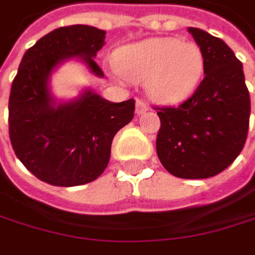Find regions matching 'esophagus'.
<instances>
[{"label": "esophagus", "mask_w": 255, "mask_h": 255, "mask_svg": "<svg viewBox=\"0 0 255 255\" xmlns=\"http://www.w3.org/2000/svg\"><path fill=\"white\" fill-rule=\"evenodd\" d=\"M148 112V106H146V103L145 101H142V100H137L136 101V115H143V113H146Z\"/></svg>", "instance_id": "esophagus-1"}]
</instances>
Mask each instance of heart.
I'll return each mask as SVG.
<instances>
[{
	"label": "heart",
	"mask_w": 255,
	"mask_h": 255,
	"mask_svg": "<svg viewBox=\"0 0 255 255\" xmlns=\"http://www.w3.org/2000/svg\"><path fill=\"white\" fill-rule=\"evenodd\" d=\"M113 65L119 78L143 81L146 95L157 104L175 106L195 94L206 60L201 46L192 40L152 37L119 48Z\"/></svg>",
	"instance_id": "1"
}]
</instances>
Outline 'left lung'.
I'll use <instances>...</instances> for the list:
<instances>
[{"mask_svg":"<svg viewBox=\"0 0 255 255\" xmlns=\"http://www.w3.org/2000/svg\"><path fill=\"white\" fill-rule=\"evenodd\" d=\"M204 52V80L178 107L157 109V155L180 178H209L227 169L245 145L251 100L244 66L219 37L187 28Z\"/></svg>","mask_w":255,"mask_h":255,"instance_id":"obj_1","label":"left lung"}]
</instances>
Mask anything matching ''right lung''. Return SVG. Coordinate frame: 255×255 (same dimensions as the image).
Wrapping results in <instances>:
<instances>
[{
	"label": "right lung",
	"instance_id": "obj_1",
	"mask_svg": "<svg viewBox=\"0 0 255 255\" xmlns=\"http://www.w3.org/2000/svg\"><path fill=\"white\" fill-rule=\"evenodd\" d=\"M106 31L69 25L40 37L21 60L8 98V133L16 157L39 180L72 187L97 180L109 165L115 134L134 116V100L110 103L94 89L69 101L51 94L52 72L68 60L104 77L95 63Z\"/></svg>",
	"mask_w": 255,
	"mask_h": 255
}]
</instances>
